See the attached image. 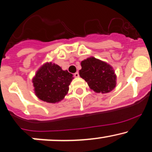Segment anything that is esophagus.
Masks as SVG:
<instances>
[{"instance_id":"34e87169","label":"esophagus","mask_w":152,"mask_h":152,"mask_svg":"<svg viewBox=\"0 0 152 152\" xmlns=\"http://www.w3.org/2000/svg\"><path fill=\"white\" fill-rule=\"evenodd\" d=\"M74 76L75 77H78L80 76V75H79V72H77L75 73V74H74Z\"/></svg>"}]
</instances>
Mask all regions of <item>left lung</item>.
<instances>
[{"instance_id":"1","label":"left lung","mask_w":152,"mask_h":152,"mask_svg":"<svg viewBox=\"0 0 152 152\" xmlns=\"http://www.w3.org/2000/svg\"><path fill=\"white\" fill-rule=\"evenodd\" d=\"M80 76L97 93H108L115 88L116 76L109 65L91 57L82 61Z\"/></svg>"}]
</instances>
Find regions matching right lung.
I'll return each instance as SVG.
<instances>
[{
    "label": "right lung",
    "mask_w": 152,
    "mask_h": 152,
    "mask_svg": "<svg viewBox=\"0 0 152 152\" xmlns=\"http://www.w3.org/2000/svg\"><path fill=\"white\" fill-rule=\"evenodd\" d=\"M72 75L59 65L48 63L37 71L33 79L34 91L39 99L47 103L61 101L69 90Z\"/></svg>",
    "instance_id": "obj_1"
}]
</instances>
